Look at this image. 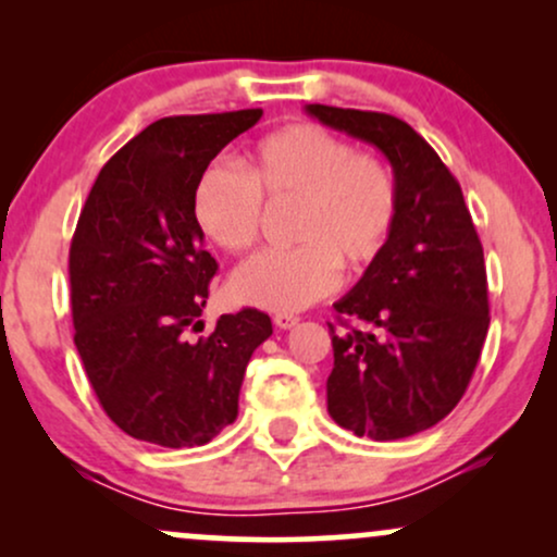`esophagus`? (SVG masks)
Returning <instances> with one entry per match:
<instances>
[{"instance_id": "34e87169", "label": "esophagus", "mask_w": 557, "mask_h": 557, "mask_svg": "<svg viewBox=\"0 0 557 557\" xmlns=\"http://www.w3.org/2000/svg\"><path fill=\"white\" fill-rule=\"evenodd\" d=\"M272 322H274V327H277V330H290V327H296V324H298V317H293V314H274Z\"/></svg>"}]
</instances>
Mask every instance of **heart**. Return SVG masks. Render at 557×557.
Returning a JSON list of instances; mask_svg holds the SVG:
<instances>
[{
    "label": "heart",
    "mask_w": 557,
    "mask_h": 557,
    "mask_svg": "<svg viewBox=\"0 0 557 557\" xmlns=\"http://www.w3.org/2000/svg\"><path fill=\"white\" fill-rule=\"evenodd\" d=\"M267 207H296L290 251L248 259L230 277V296L253 309H306L345 272H363L385 253L398 222V183L369 151L314 123H290L257 140L246 172L227 162L201 170L194 216L225 253H246Z\"/></svg>",
    "instance_id": "obj_1"
}]
</instances>
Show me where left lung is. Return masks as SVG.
<instances>
[{
    "instance_id": "1",
    "label": "left lung",
    "mask_w": 557,
    "mask_h": 557,
    "mask_svg": "<svg viewBox=\"0 0 557 557\" xmlns=\"http://www.w3.org/2000/svg\"><path fill=\"white\" fill-rule=\"evenodd\" d=\"M319 123L393 164L398 222L385 253L335 304L330 417L376 443L419 434L463 398L490 327L487 270L461 185L411 125L385 112L309 104Z\"/></svg>"
}]
</instances>
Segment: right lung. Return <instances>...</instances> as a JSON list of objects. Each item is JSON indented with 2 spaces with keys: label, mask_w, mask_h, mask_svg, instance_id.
Here are the masks:
<instances>
[{
  "label": "right lung",
  "mask_w": 557,
  "mask_h": 557,
  "mask_svg": "<svg viewBox=\"0 0 557 557\" xmlns=\"http://www.w3.org/2000/svg\"><path fill=\"white\" fill-rule=\"evenodd\" d=\"M261 110L162 117L96 177L70 243L75 348L96 398L140 443L207 445L238 417L264 311L222 314L203 337L216 261L194 216L201 170Z\"/></svg>",
  "instance_id": "obj_1"
}]
</instances>
